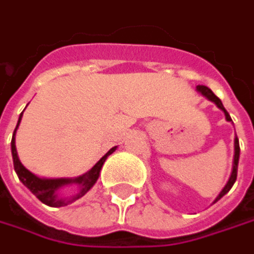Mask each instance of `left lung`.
Listing matches in <instances>:
<instances>
[{
    "instance_id": "1",
    "label": "left lung",
    "mask_w": 254,
    "mask_h": 254,
    "mask_svg": "<svg viewBox=\"0 0 254 254\" xmlns=\"http://www.w3.org/2000/svg\"><path fill=\"white\" fill-rule=\"evenodd\" d=\"M196 91L199 92V94H202L206 98V99H209L210 102H213L220 111H223V114H225V116H226V121L227 122H232V118H230V115L227 114V111L225 109V106H223V104H222V101L216 96L213 92H212V89H209L207 86H203V85H199V86H196ZM239 156H240V146H239V139H237V136L235 138V155H233V165H232V172H230V176H229V181L226 182V185H225V188L220 190V193L216 196V199L213 200V203H216L219 199H222L225 194H226L230 189H232V186L235 185V182H236V178H237V166H239Z\"/></svg>"
}]
</instances>
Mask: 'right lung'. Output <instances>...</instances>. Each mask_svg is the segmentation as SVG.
Listing matches in <instances>:
<instances>
[{"label": "right lung", "instance_id": "1", "mask_svg": "<svg viewBox=\"0 0 254 254\" xmlns=\"http://www.w3.org/2000/svg\"><path fill=\"white\" fill-rule=\"evenodd\" d=\"M22 114L19 115L17 127L14 130L12 140H11V152H12L14 169L17 172L19 181L22 182L24 186H27L28 189L34 193L42 203H45L47 206H51V207L66 206V204L81 199L82 196H85L86 193L92 189V186L96 183L99 175H101V169H102L105 160L108 159L109 155H112L115 152L116 146L109 149L89 171L85 172L81 176H76V178H55V179L54 178L52 179L51 178H39L37 175H34L32 172L28 171L27 168L21 163L19 158H18L17 146H15V133H17V129L19 127V124H21ZM66 187L71 189L69 192L64 190Z\"/></svg>", "mask_w": 254, "mask_h": 254}]
</instances>
